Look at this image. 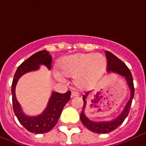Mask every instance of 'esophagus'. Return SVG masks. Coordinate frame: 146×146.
I'll list each match as a JSON object with an SVG mask.
<instances>
[{
    "label": "esophagus",
    "mask_w": 146,
    "mask_h": 146,
    "mask_svg": "<svg viewBox=\"0 0 146 146\" xmlns=\"http://www.w3.org/2000/svg\"><path fill=\"white\" fill-rule=\"evenodd\" d=\"M79 95V94L77 92V91H72V98H74V97H78Z\"/></svg>",
    "instance_id": "obj_1"
}]
</instances>
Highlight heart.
<instances>
[{
  "instance_id": "heart-1",
  "label": "heart",
  "mask_w": 146,
  "mask_h": 146,
  "mask_svg": "<svg viewBox=\"0 0 146 146\" xmlns=\"http://www.w3.org/2000/svg\"><path fill=\"white\" fill-rule=\"evenodd\" d=\"M58 67L63 75L74 78L77 88L88 90L95 85L106 71L107 59L99 53H77L61 58ZM54 74L58 79H63L59 72Z\"/></svg>"
}]
</instances>
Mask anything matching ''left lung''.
<instances>
[{"mask_svg": "<svg viewBox=\"0 0 146 146\" xmlns=\"http://www.w3.org/2000/svg\"><path fill=\"white\" fill-rule=\"evenodd\" d=\"M105 54H106V57H107V72L116 73V74L121 75L126 79L129 88L130 89V98L124 107L123 110L115 119H113L110 121L94 122L90 120L84 114V110H85L86 105H87L86 99L88 98L90 92H88V93H86L85 95H83V110L81 112L80 118H81L82 123L86 128H88L89 130L96 133H110L112 131H113L114 129H116L117 127H119L123 123L126 116H128L129 113L132 101H133L134 94H135L133 75L131 74L128 67L119 58H118L116 55H114L113 53H111L109 51H106Z\"/></svg>", "mask_w": 146, "mask_h": 146, "instance_id": "1", "label": "left lung"}]
</instances>
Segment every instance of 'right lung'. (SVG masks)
<instances>
[{"label":"right lung","instance_id":"add662e5","mask_svg":"<svg viewBox=\"0 0 146 146\" xmlns=\"http://www.w3.org/2000/svg\"><path fill=\"white\" fill-rule=\"evenodd\" d=\"M51 64L52 56L49 55L48 51H39L28 58L18 67L12 82L11 93L14 113L24 128L30 133L36 134L48 133L56 125L65 105L69 101L71 91H68L65 94L52 92L44 111L38 116H29L23 113L21 106L17 100L15 94L16 85L20 77L25 73L36 71L41 65H46L48 70H50Z\"/></svg>","mask_w":146,"mask_h":146}]
</instances>
